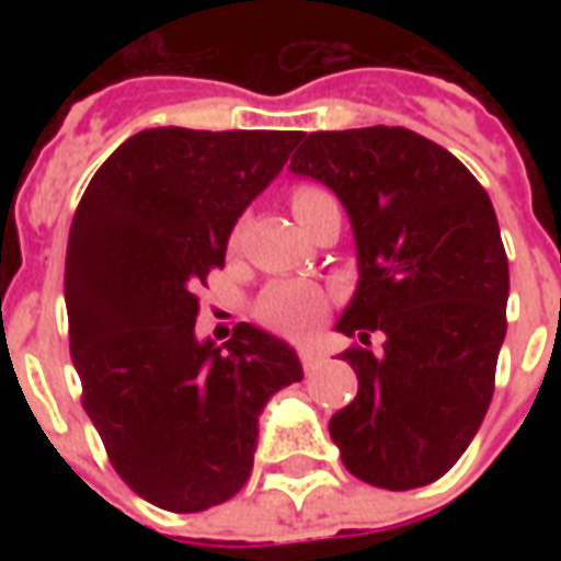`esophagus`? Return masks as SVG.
I'll list each match as a JSON object with an SVG mask.
<instances>
[{"mask_svg":"<svg viewBox=\"0 0 561 561\" xmlns=\"http://www.w3.org/2000/svg\"><path fill=\"white\" fill-rule=\"evenodd\" d=\"M300 364H304L306 373H312V369L321 364V352L312 348V345H304V348H300Z\"/></svg>","mask_w":561,"mask_h":561,"instance_id":"34e87169","label":"esophagus"}]
</instances>
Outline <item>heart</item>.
I'll return each instance as SVG.
<instances>
[{"mask_svg":"<svg viewBox=\"0 0 561 561\" xmlns=\"http://www.w3.org/2000/svg\"><path fill=\"white\" fill-rule=\"evenodd\" d=\"M324 197L330 195L316 185H300L291 197L294 213L312 207ZM321 312H324V294L306 282H279L257 304V318L282 333H306L321 318Z\"/></svg>","mask_w":561,"mask_h":561,"instance_id":"obj_1","label":"heart"}]
</instances>
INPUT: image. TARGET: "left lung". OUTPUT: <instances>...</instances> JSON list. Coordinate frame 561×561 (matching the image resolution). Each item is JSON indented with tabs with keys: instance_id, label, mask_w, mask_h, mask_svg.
<instances>
[{
	"instance_id": "8db88e82",
	"label": "left lung",
	"mask_w": 561,
	"mask_h": 561,
	"mask_svg": "<svg viewBox=\"0 0 561 561\" xmlns=\"http://www.w3.org/2000/svg\"><path fill=\"white\" fill-rule=\"evenodd\" d=\"M288 171L348 213L357 291L336 330L357 397L330 417L354 478L414 490L469 447L493 400L505 342L507 255L483 185L445 147L400 126L297 135ZM386 336L382 352L368 336Z\"/></svg>"
}]
</instances>
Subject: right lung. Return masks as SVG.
I'll return each mask as SVG.
<instances>
[{
    "instance_id": "1",
    "label": "right lung",
    "mask_w": 561,
    "mask_h": 561,
    "mask_svg": "<svg viewBox=\"0 0 561 561\" xmlns=\"http://www.w3.org/2000/svg\"><path fill=\"white\" fill-rule=\"evenodd\" d=\"M297 131L144 128L95 171L66 252L71 360L116 474L156 507L197 514L252 474L257 417L304 378L291 345L237 324L197 340L195 291Z\"/></svg>"
}]
</instances>
